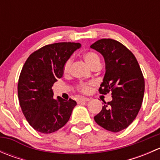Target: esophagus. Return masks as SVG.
I'll use <instances>...</instances> for the list:
<instances>
[{"instance_id": "obj_1", "label": "esophagus", "mask_w": 160, "mask_h": 160, "mask_svg": "<svg viewBox=\"0 0 160 160\" xmlns=\"http://www.w3.org/2000/svg\"><path fill=\"white\" fill-rule=\"evenodd\" d=\"M90 99L89 98H80V99H78V101H77V102L78 103H81V102H87V101H89Z\"/></svg>"}]
</instances>
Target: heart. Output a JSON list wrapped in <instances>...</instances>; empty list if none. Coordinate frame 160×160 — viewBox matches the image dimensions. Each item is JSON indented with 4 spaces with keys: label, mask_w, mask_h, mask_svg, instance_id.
I'll use <instances>...</instances> for the list:
<instances>
[{
    "label": "heart",
    "mask_w": 160,
    "mask_h": 160,
    "mask_svg": "<svg viewBox=\"0 0 160 160\" xmlns=\"http://www.w3.org/2000/svg\"><path fill=\"white\" fill-rule=\"evenodd\" d=\"M83 59H84L85 62L88 64V66L91 69L94 68L96 67H101V59H100L99 56L97 54L94 52H87L84 54L83 55ZM72 63V60L71 59H69L67 60L63 66V72L65 74L68 73L70 70V66ZM90 85L91 83H82L77 86V88L80 90V92L84 93H89L90 90Z\"/></svg>",
    "instance_id": "obj_1"
}]
</instances>
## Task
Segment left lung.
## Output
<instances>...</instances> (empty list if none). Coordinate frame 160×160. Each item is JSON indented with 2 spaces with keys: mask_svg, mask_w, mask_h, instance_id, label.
<instances>
[{
  "mask_svg": "<svg viewBox=\"0 0 160 160\" xmlns=\"http://www.w3.org/2000/svg\"><path fill=\"white\" fill-rule=\"evenodd\" d=\"M105 61V74L99 88L101 94L111 92L112 100L106 103L94 117L104 129L118 132L135 120L141 108L145 80L133 53L124 45L111 38H102L90 46Z\"/></svg>",
  "mask_w": 160,
  "mask_h": 160,
  "instance_id": "1",
  "label": "left lung"
}]
</instances>
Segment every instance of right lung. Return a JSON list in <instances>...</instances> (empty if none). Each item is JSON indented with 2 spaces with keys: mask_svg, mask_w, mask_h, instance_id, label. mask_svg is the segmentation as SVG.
<instances>
[{
  "mask_svg": "<svg viewBox=\"0 0 160 160\" xmlns=\"http://www.w3.org/2000/svg\"><path fill=\"white\" fill-rule=\"evenodd\" d=\"M80 43L58 42L46 45L30 55L22 67L18 95L22 112L29 125L41 133H52L63 127L77 105L57 97L52 87L63 74V66Z\"/></svg>",
  "mask_w": 160,
  "mask_h": 160,
  "instance_id": "obj_1",
  "label": "right lung"
}]
</instances>
